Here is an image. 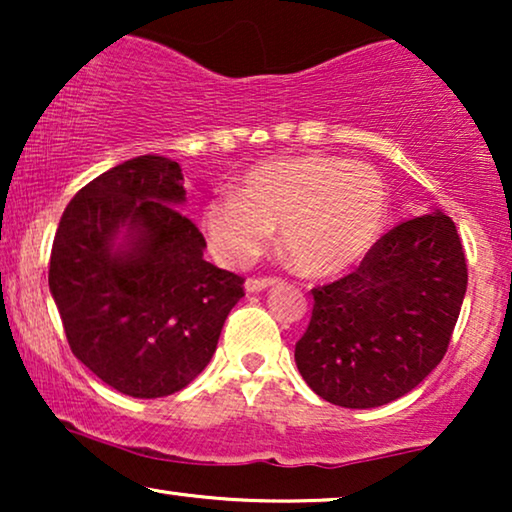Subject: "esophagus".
I'll use <instances>...</instances> for the list:
<instances>
[{"label": "esophagus", "instance_id": "obj_1", "mask_svg": "<svg viewBox=\"0 0 512 512\" xmlns=\"http://www.w3.org/2000/svg\"><path fill=\"white\" fill-rule=\"evenodd\" d=\"M272 284H277L275 277H261V279L251 277V279H247V282H244V291H247V293H258V291H265Z\"/></svg>", "mask_w": 512, "mask_h": 512}]
</instances>
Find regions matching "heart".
I'll list each match as a JSON object with an SVG mask.
<instances>
[{"label": "heart", "mask_w": 512, "mask_h": 512, "mask_svg": "<svg viewBox=\"0 0 512 512\" xmlns=\"http://www.w3.org/2000/svg\"><path fill=\"white\" fill-rule=\"evenodd\" d=\"M387 205V186L370 165L303 153L251 167L235 195L207 202L202 230L223 265L247 268L279 226V247L293 268L328 277L352 268L375 247Z\"/></svg>", "instance_id": "b5f03b06"}]
</instances>
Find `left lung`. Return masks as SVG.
<instances>
[{
    "instance_id": "1",
    "label": "left lung",
    "mask_w": 512,
    "mask_h": 512,
    "mask_svg": "<svg viewBox=\"0 0 512 512\" xmlns=\"http://www.w3.org/2000/svg\"><path fill=\"white\" fill-rule=\"evenodd\" d=\"M457 226L431 214L398 223L359 268L312 289L296 366L314 394L342 408H380L443 361L466 296Z\"/></svg>"
}]
</instances>
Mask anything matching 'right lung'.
Listing matches in <instances>:
<instances>
[{
  "mask_svg": "<svg viewBox=\"0 0 512 512\" xmlns=\"http://www.w3.org/2000/svg\"><path fill=\"white\" fill-rule=\"evenodd\" d=\"M179 163L139 156L74 195L53 240L48 289L83 366L132 398L184 389L216 352L244 279L207 263L179 212Z\"/></svg>",
  "mask_w": 512,
  "mask_h": 512,
  "instance_id": "obj_1",
  "label": "right lung"
}]
</instances>
